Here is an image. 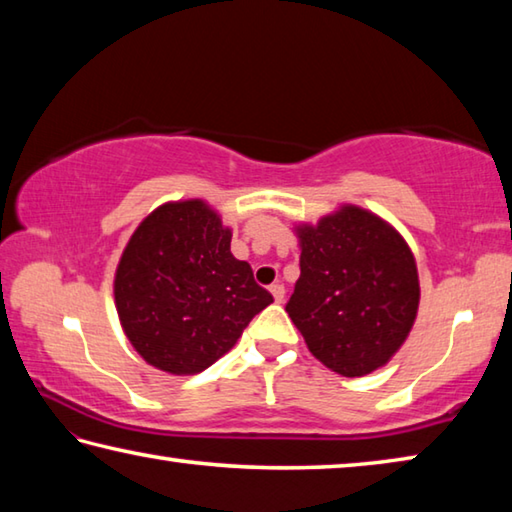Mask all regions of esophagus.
I'll return each mask as SVG.
<instances>
[{
	"label": "esophagus",
	"mask_w": 512,
	"mask_h": 512,
	"mask_svg": "<svg viewBox=\"0 0 512 512\" xmlns=\"http://www.w3.org/2000/svg\"><path fill=\"white\" fill-rule=\"evenodd\" d=\"M270 292H272V297H274L276 303H283V299H285V288H283L281 283H274L272 288H270Z\"/></svg>",
	"instance_id": "1"
}]
</instances>
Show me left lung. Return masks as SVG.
<instances>
[{
	"mask_svg": "<svg viewBox=\"0 0 512 512\" xmlns=\"http://www.w3.org/2000/svg\"><path fill=\"white\" fill-rule=\"evenodd\" d=\"M292 231L301 276L285 310L308 351L344 378L387 366L418 317L420 281L407 240L357 204H339Z\"/></svg>",
	"mask_w": 512,
	"mask_h": 512,
	"instance_id": "1",
	"label": "left lung"
}]
</instances>
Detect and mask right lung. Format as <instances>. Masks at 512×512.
Masks as SVG:
<instances>
[{
    "label": "right lung",
    "mask_w": 512,
    "mask_h": 512,
    "mask_svg": "<svg viewBox=\"0 0 512 512\" xmlns=\"http://www.w3.org/2000/svg\"><path fill=\"white\" fill-rule=\"evenodd\" d=\"M231 236L202 197L159 204L134 229L114 272V306L128 342L155 369L202 373L274 301L231 254Z\"/></svg>",
    "instance_id": "1"
}]
</instances>
